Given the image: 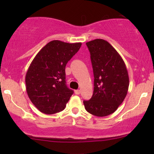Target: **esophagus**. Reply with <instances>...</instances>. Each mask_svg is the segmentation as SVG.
Returning <instances> with one entry per match:
<instances>
[{"mask_svg":"<svg viewBox=\"0 0 154 154\" xmlns=\"http://www.w3.org/2000/svg\"><path fill=\"white\" fill-rule=\"evenodd\" d=\"M75 93L76 95H79L80 93V91L79 90H76V91H75Z\"/></svg>","mask_w":154,"mask_h":154,"instance_id":"1","label":"esophagus"}]
</instances>
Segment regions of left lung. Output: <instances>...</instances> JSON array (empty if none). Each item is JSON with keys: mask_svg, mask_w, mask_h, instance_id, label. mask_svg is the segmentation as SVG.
I'll return each instance as SVG.
<instances>
[{"mask_svg": "<svg viewBox=\"0 0 154 154\" xmlns=\"http://www.w3.org/2000/svg\"><path fill=\"white\" fill-rule=\"evenodd\" d=\"M86 45L91 54L94 91L91 99L83 103L90 114L103 117L114 113L125 100L128 72L122 58L106 40L95 39Z\"/></svg>", "mask_w": 154, "mask_h": 154, "instance_id": "obj_1", "label": "left lung"}]
</instances>
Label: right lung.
Wrapping results in <instances>:
<instances>
[{
  "label": "right lung",
  "instance_id": "1",
  "mask_svg": "<svg viewBox=\"0 0 154 154\" xmlns=\"http://www.w3.org/2000/svg\"><path fill=\"white\" fill-rule=\"evenodd\" d=\"M81 43L49 42L35 56L25 77L26 90L35 106L45 114L63 111L74 91L66 85L65 67Z\"/></svg>",
  "mask_w": 154,
  "mask_h": 154
}]
</instances>
